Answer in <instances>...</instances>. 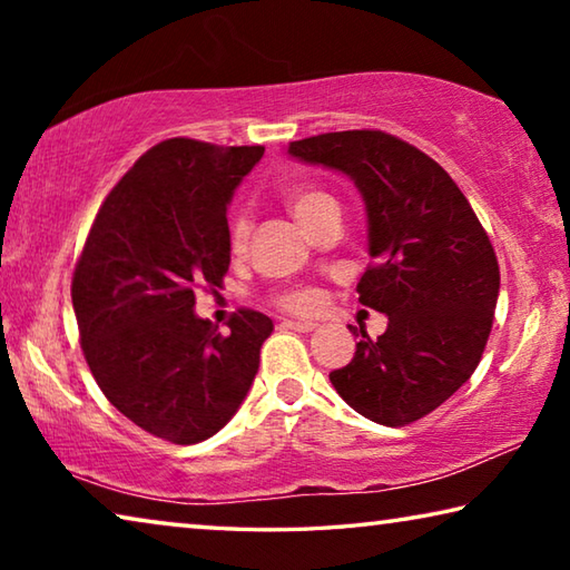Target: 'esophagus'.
Returning <instances> with one entry per match:
<instances>
[{"label":"esophagus","mask_w":570,"mask_h":570,"mask_svg":"<svg viewBox=\"0 0 570 570\" xmlns=\"http://www.w3.org/2000/svg\"><path fill=\"white\" fill-rule=\"evenodd\" d=\"M282 326H284V330L302 332V334H308V332H314V330H316V324H314V322H294V320H284V322H282Z\"/></svg>","instance_id":"obj_1"}]
</instances>
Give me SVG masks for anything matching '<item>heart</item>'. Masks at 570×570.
Masks as SVG:
<instances>
[{"instance_id": "1", "label": "heart", "mask_w": 570, "mask_h": 570, "mask_svg": "<svg viewBox=\"0 0 570 570\" xmlns=\"http://www.w3.org/2000/svg\"><path fill=\"white\" fill-rule=\"evenodd\" d=\"M286 206L298 224L306 228L312 224V218L316 214H322L324 208H336V200L330 196V193H322V190H292L286 193ZM248 236H250V218L248 214L240 210V214H236L228 220V248L234 250V254L246 250ZM274 302L282 308H286V312L312 314L320 308L322 296L320 292H314V288L304 286V288H288V292L276 294Z\"/></svg>"}]
</instances>
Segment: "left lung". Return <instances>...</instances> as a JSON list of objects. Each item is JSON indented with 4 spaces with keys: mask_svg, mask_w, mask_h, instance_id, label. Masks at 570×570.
<instances>
[{
    "mask_svg": "<svg viewBox=\"0 0 570 570\" xmlns=\"http://www.w3.org/2000/svg\"><path fill=\"white\" fill-rule=\"evenodd\" d=\"M288 156L342 170L360 188L372 264L356 292L390 320L374 342L360 330L352 362L330 374L334 390L384 428L417 422L485 352L500 288L493 244L448 170L390 132L314 135Z\"/></svg>",
    "mask_w": 570,
    "mask_h": 570,
    "instance_id": "1",
    "label": "left lung"
}]
</instances>
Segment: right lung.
<instances>
[{"label":"right lung","instance_id":"1","mask_svg":"<svg viewBox=\"0 0 570 570\" xmlns=\"http://www.w3.org/2000/svg\"><path fill=\"white\" fill-rule=\"evenodd\" d=\"M262 146L170 138L135 160L102 200L72 274L80 346L105 397L173 445L224 428L258 372L274 324L254 308L230 334L193 314L230 264L226 206Z\"/></svg>","mask_w":570,"mask_h":570}]
</instances>
